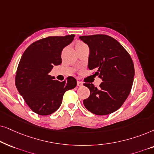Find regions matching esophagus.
<instances>
[{
  "label": "esophagus",
  "instance_id": "obj_1",
  "mask_svg": "<svg viewBox=\"0 0 154 154\" xmlns=\"http://www.w3.org/2000/svg\"><path fill=\"white\" fill-rule=\"evenodd\" d=\"M82 83L81 82L77 81V86H78V87H82Z\"/></svg>",
  "mask_w": 154,
  "mask_h": 154
}]
</instances>
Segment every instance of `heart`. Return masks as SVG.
<instances>
[{"label":"heart","instance_id":"obj_1","mask_svg":"<svg viewBox=\"0 0 154 154\" xmlns=\"http://www.w3.org/2000/svg\"><path fill=\"white\" fill-rule=\"evenodd\" d=\"M84 45H85V44H83V43H82V42H79V43H78V44H77V45H76V46H84Z\"/></svg>","mask_w":154,"mask_h":154}]
</instances>
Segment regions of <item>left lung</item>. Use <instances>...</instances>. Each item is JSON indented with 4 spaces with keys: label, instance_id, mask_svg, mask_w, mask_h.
I'll use <instances>...</instances> for the list:
<instances>
[{
    "label": "left lung",
    "instance_id": "8db88e82",
    "mask_svg": "<svg viewBox=\"0 0 154 154\" xmlns=\"http://www.w3.org/2000/svg\"><path fill=\"white\" fill-rule=\"evenodd\" d=\"M88 45V67L102 79L99 87L84 84L90 96L83 103L92 113L105 116L121 107L128 97L134 77V67L129 53L115 38L103 34L79 36Z\"/></svg>",
    "mask_w": 154,
    "mask_h": 154
}]
</instances>
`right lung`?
<instances>
[{
	"instance_id": "1",
	"label": "right lung",
	"mask_w": 154,
	"mask_h": 154,
	"mask_svg": "<svg viewBox=\"0 0 154 154\" xmlns=\"http://www.w3.org/2000/svg\"><path fill=\"white\" fill-rule=\"evenodd\" d=\"M74 37L72 34L42 38L31 44L20 59L15 77L16 87L36 113L52 114L60 106L65 92L77 86L73 77L59 82L49 75L54 65L61 64V52Z\"/></svg>"
}]
</instances>
